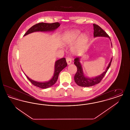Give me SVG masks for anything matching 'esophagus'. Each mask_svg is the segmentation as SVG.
<instances>
[{
  "instance_id": "34e87169",
  "label": "esophagus",
  "mask_w": 130,
  "mask_h": 130,
  "mask_svg": "<svg viewBox=\"0 0 130 130\" xmlns=\"http://www.w3.org/2000/svg\"><path fill=\"white\" fill-rule=\"evenodd\" d=\"M66 61L68 65H69L72 63V59L70 57H68L66 58Z\"/></svg>"
}]
</instances>
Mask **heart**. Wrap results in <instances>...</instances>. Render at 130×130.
Instances as JSON below:
<instances>
[{
	"mask_svg": "<svg viewBox=\"0 0 130 130\" xmlns=\"http://www.w3.org/2000/svg\"><path fill=\"white\" fill-rule=\"evenodd\" d=\"M81 34L80 31L74 30L67 32L65 36V41L67 43H73L80 36ZM88 42V37L85 34H83L79 38L74 48V52H75L83 48Z\"/></svg>",
	"mask_w": 130,
	"mask_h": 130,
	"instance_id": "obj_1",
	"label": "heart"
}]
</instances>
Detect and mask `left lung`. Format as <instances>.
<instances>
[{"mask_svg":"<svg viewBox=\"0 0 130 130\" xmlns=\"http://www.w3.org/2000/svg\"><path fill=\"white\" fill-rule=\"evenodd\" d=\"M93 36L94 37H103L110 38L108 35L104 31L99 25L95 24H93ZM111 40V39H110ZM112 46V44H111ZM74 64L76 66L77 70L75 74L74 75V79L75 82L79 86L81 87H91L93 86L95 84L99 83V82L103 79L105 76L107 71L110 67L111 64L112 58L110 62L109 63L108 67L106 68L105 72H104L102 74L99 75L98 76L93 78H89L86 77L83 73L82 65L80 62V57H76L74 60Z\"/></svg>","mask_w":130,"mask_h":130,"instance_id":"left-lung-1","label":"left lung"}]
</instances>
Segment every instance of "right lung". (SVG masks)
<instances>
[{"instance_id":"right-lung-1","label":"right lung","mask_w":130,"mask_h":130,"mask_svg":"<svg viewBox=\"0 0 130 130\" xmlns=\"http://www.w3.org/2000/svg\"><path fill=\"white\" fill-rule=\"evenodd\" d=\"M60 23L58 22H55L53 23H39L36 25L32 26L25 34L24 36H25L29 34L36 31H53L56 29L59 26ZM67 65V63L65 58H62L56 61L55 65V72L51 80L47 82H40L32 80L26 74L27 78L31 82L34 86L38 87L41 89H46L53 86L56 83L58 79V75L60 72L64 68H65Z\"/></svg>"}]
</instances>
